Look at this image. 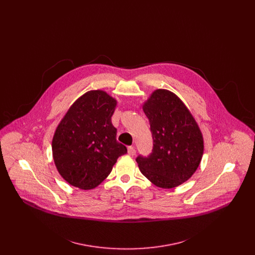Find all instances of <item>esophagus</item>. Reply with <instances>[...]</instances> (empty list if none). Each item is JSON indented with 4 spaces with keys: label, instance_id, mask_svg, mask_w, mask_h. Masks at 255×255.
<instances>
[{
    "label": "esophagus",
    "instance_id": "esophagus-1",
    "mask_svg": "<svg viewBox=\"0 0 255 255\" xmlns=\"http://www.w3.org/2000/svg\"><path fill=\"white\" fill-rule=\"evenodd\" d=\"M128 154L130 156H134L135 155V149L133 148V146H129L128 147Z\"/></svg>",
    "mask_w": 255,
    "mask_h": 255
}]
</instances>
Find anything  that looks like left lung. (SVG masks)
Listing matches in <instances>:
<instances>
[{
    "label": "left lung",
    "instance_id": "8db88e82",
    "mask_svg": "<svg viewBox=\"0 0 255 255\" xmlns=\"http://www.w3.org/2000/svg\"><path fill=\"white\" fill-rule=\"evenodd\" d=\"M149 120L153 150L135 158L142 175L161 188L186 182L198 168L204 138L189 110L175 94L156 90L142 106Z\"/></svg>",
    "mask_w": 255,
    "mask_h": 255
}]
</instances>
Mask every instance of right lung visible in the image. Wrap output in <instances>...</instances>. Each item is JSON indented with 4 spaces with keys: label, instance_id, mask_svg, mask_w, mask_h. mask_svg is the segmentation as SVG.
<instances>
[{
    "label": "right lung",
    "instance_id": "add662e5",
    "mask_svg": "<svg viewBox=\"0 0 255 255\" xmlns=\"http://www.w3.org/2000/svg\"><path fill=\"white\" fill-rule=\"evenodd\" d=\"M117 100L90 91L67 112L52 138V156L62 178L75 187L93 189L111 173L127 148L117 141L112 116Z\"/></svg>",
    "mask_w": 255,
    "mask_h": 255
}]
</instances>
